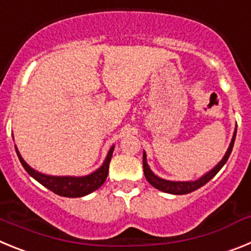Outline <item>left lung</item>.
Here are the masks:
<instances>
[{"instance_id":"obj_1","label":"left lung","mask_w":251,"mask_h":251,"mask_svg":"<svg viewBox=\"0 0 251 251\" xmlns=\"http://www.w3.org/2000/svg\"><path fill=\"white\" fill-rule=\"evenodd\" d=\"M236 128H238V126H235L234 134H232L231 142H230L229 148L226 151L225 156L221 158V161L219 162L215 167H212L211 170L207 171L205 175H202L200 178L195 179V181H170V179L161 178V177H158L157 175L153 174V171L151 170V167L147 163V154H146V152L143 151V171H145L146 179H147L148 182H150L154 188H157L159 191L167 192V194L171 195H186L195 191L197 188L202 187L205 183H207L208 181H210V179L223 168V166L225 165L226 161L229 159L230 154H231L232 147H234L235 137H236Z\"/></svg>"}]
</instances>
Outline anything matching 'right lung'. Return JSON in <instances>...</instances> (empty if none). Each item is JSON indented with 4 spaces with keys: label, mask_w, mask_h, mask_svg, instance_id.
Listing matches in <instances>:
<instances>
[{
    "label": "right lung",
    "mask_w": 251,
    "mask_h": 251,
    "mask_svg": "<svg viewBox=\"0 0 251 251\" xmlns=\"http://www.w3.org/2000/svg\"><path fill=\"white\" fill-rule=\"evenodd\" d=\"M15 150H16L20 162L26 170V172L31 177H34L37 182H40L46 188H49L50 191L59 195V196L83 197L92 194L95 190H98L105 182L108 171H109L110 159H112L113 151H114V145L108 151V154H106L100 167L97 168L92 174L86 175V176H51V175L41 174V172L34 170L26 163L25 159L22 158V156L20 154L16 146H15Z\"/></svg>",
    "instance_id": "right-lung-1"
}]
</instances>
